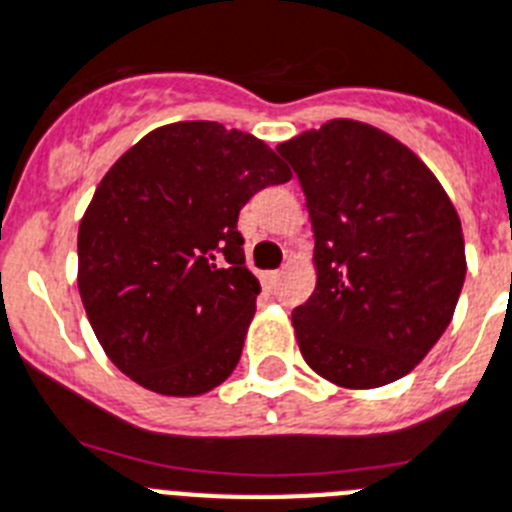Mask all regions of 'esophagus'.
Returning <instances> with one entry per match:
<instances>
[{"instance_id": "34e87169", "label": "esophagus", "mask_w": 512, "mask_h": 512, "mask_svg": "<svg viewBox=\"0 0 512 512\" xmlns=\"http://www.w3.org/2000/svg\"><path fill=\"white\" fill-rule=\"evenodd\" d=\"M278 281H281V270H273V273H265L263 276V284L268 286V289H276Z\"/></svg>"}]
</instances>
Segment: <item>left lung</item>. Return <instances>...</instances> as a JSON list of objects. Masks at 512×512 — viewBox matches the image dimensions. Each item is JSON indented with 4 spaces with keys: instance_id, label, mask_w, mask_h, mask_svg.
Instances as JSON below:
<instances>
[{
    "instance_id": "1",
    "label": "left lung",
    "mask_w": 512,
    "mask_h": 512,
    "mask_svg": "<svg viewBox=\"0 0 512 512\" xmlns=\"http://www.w3.org/2000/svg\"><path fill=\"white\" fill-rule=\"evenodd\" d=\"M276 152L315 236V292L292 313L305 363L344 389L407 376L450 326L465 281L447 191L413 149L360 120H328Z\"/></svg>"
}]
</instances>
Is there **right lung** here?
Masks as SVG:
<instances>
[{"label": "right lung", "mask_w": 512, "mask_h": 512, "mask_svg": "<svg viewBox=\"0 0 512 512\" xmlns=\"http://www.w3.org/2000/svg\"><path fill=\"white\" fill-rule=\"evenodd\" d=\"M289 178L265 141L213 120L155 128L107 170L78 226V292L131 381L197 397L234 373L260 294L236 220Z\"/></svg>", "instance_id": "1"}]
</instances>
